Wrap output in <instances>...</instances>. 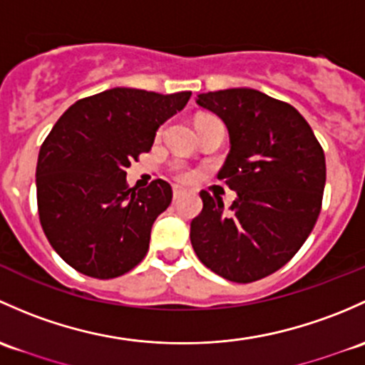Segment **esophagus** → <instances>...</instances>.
I'll return each mask as SVG.
<instances>
[{"instance_id":"obj_1","label":"esophagus","mask_w":365,"mask_h":365,"mask_svg":"<svg viewBox=\"0 0 365 365\" xmlns=\"http://www.w3.org/2000/svg\"><path fill=\"white\" fill-rule=\"evenodd\" d=\"M182 195H186V191H184L182 187L175 186V187H174V200H179V198H181Z\"/></svg>"}]
</instances>
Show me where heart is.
<instances>
[{
    "instance_id": "b5f03b06",
    "label": "heart",
    "mask_w": 365,
    "mask_h": 365,
    "mask_svg": "<svg viewBox=\"0 0 365 365\" xmlns=\"http://www.w3.org/2000/svg\"><path fill=\"white\" fill-rule=\"evenodd\" d=\"M175 178L181 179V181H190V179L193 178V174H191L190 170H186V168L178 167V168H175Z\"/></svg>"
}]
</instances>
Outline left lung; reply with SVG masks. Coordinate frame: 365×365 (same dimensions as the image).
Instances as JSON below:
<instances>
[{
  "instance_id": "8db88e82",
  "label": "left lung",
  "mask_w": 365,
  "mask_h": 365,
  "mask_svg": "<svg viewBox=\"0 0 365 365\" xmlns=\"http://www.w3.org/2000/svg\"><path fill=\"white\" fill-rule=\"evenodd\" d=\"M197 103L227 126L230 153L217 179L237 198L225 210L220 197L200 191L204 209L191 221V246L225 279H262L309 237L322 209L325 155L297 108L257 89L202 93Z\"/></svg>"
}]
</instances>
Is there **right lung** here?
<instances>
[{"instance_id":"add662e5","label":"right lung","mask_w":365,"mask_h":365,"mask_svg":"<svg viewBox=\"0 0 365 365\" xmlns=\"http://www.w3.org/2000/svg\"><path fill=\"white\" fill-rule=\"evenodd\" d=\"M190 96L107 89L75 101L45 138L36 163L40 223L75 270L110 279L145 257L153 223L170 205L172 187L156 179L144 190H128L126 168L151 151L158 128Z\"/></svg>"}]
</instances>
